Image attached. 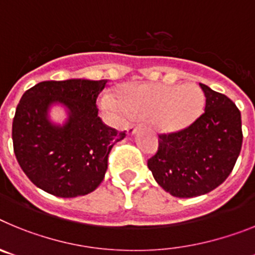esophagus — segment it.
<instances>
[{
    "mask_svg": "<svg viewBox=\"0 0 255 255\" xmlns=\"http://www.w3.org/2000/svg\"><path fill=\"white\" fill-rule=\"evenodd\" d=\"M135 131H136V125H129L128 126V129H126V134L128 135H134Z\"/></svg>",
    "mask_w": 255,
    "mask_h": 255,
    "instance_id": "obj_1",
    "label": "esophagus"
}]
</instances>
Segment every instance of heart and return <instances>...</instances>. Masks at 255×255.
<instances>
[{
  "instance_id": "obj_1",
  "label": "heart",
  "mask_w": 255,
  "mask_h": 255,
  "mask_svg": "<svg viewBox=\"0 0 255 255\" xmlns=\"http://www.w3.org/2000/svg\"><path fill=\"white\" fill-rule=\"evenodd\" d=\"M116 98L102 97L101 106L107 111H125L132 117L148 119L153 129L167 135L188 130L206 106L203 91L197 84L131 83L119 88Z\"/></svg>"
}]
</instances>
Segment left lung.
I'll return each instance as SVG.
<instances>
[{"mask_svg":"<svg viewBox=\"0 0 255 255\" xmlns=\"http://www.w3.org/2000/svg\"><path fill=\"white\" fill-rule=\"evenodd\" d=\"M199 85L206 112L185 131L159 136L158 150L148 159L158 185L177 198L199 197L220 186L242 150V115L235 103Z\"/></svg>","mask_w":255,"mask_h":255,"instance_id":"obj_1","label":"left lung"}]
</instances>
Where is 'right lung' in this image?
<instances>
[{"instance_id": "1", "label": "right lung", "mask_w": 255, "mask_h": 255, "mask_svg": "<svg viewBox=\"0 0 255 255\" xmlns=\"http://www.w3.org/2000/svg\"><path fill=\"white\" fill-rule=\"evenodd\" d=\"M107 80L67 79L38 83L22 94L12 121L13 152L37 188L60 198L87 195L107 171L112 147L125 138L98 116L96 100ZM55 107L64 123L51 120Z\"/></svg>"}]
</instances>
